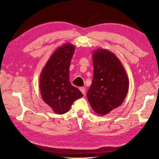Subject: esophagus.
I'll return each instance as SVG.
<instances>
[{"mask_svg":"<svg viewBox=\"0 0 159 159\" xmlns=\"http://www.w3.org/2000/svg\"><path fill=\"white\" fill-rule=\"evenodd\" d=\"M79 89H80V91L82 92V93L84 95V94H85V88L84 87H80Z\"/></svg>","mask_w":159,"mask_h":159,"instance_id":"obj_1","label":"esophagus"}]
</instances>
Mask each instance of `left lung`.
Returning <instances> with one entry per match:
<instances>
[{
	"label": "left lung",
	"instance_id": "1",
	"mask_svg": "<svg viewBox=\"0 0 159 159\" xmlns=\"http://www.w3.org/2000/svg\"><path fill=\"white\" fill-rule=\"evenodd\" d=\"M93 83L87 94L93 109L105 115L123 102L129 90V79L119 58L110 51L93 52Z\"/></svg>",
	"mask_w": 159,
	"mask_h": 159
}]
</instances>
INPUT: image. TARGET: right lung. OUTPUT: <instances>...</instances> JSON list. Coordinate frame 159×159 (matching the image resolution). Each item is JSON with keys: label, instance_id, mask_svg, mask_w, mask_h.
Masks as SVG:
<instances>
[{"label": "right lung", "instance_id": "right-lung-1", "mask_svg": "<svg viewBox=\"0 0 159 159\" xmlns=\"http://www.w3.org/2000/svg\"><path fill=\"white\" fill-rule=\"evenodd\" d=\"M75 51V46L70 43L58 47L40 75L39 85L43 101L58 115L69 111L75 100L83 97L69 80V67Z\"/></svg>", "mask_w": 159, "mask_h": 159}]
</instances>
